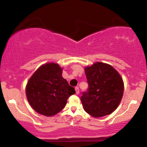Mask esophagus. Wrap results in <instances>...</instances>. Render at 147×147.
Masks as SVG:
<instances>
[{
	"instance_id": "1",
	"label": "esophagus",
	"mask_w": 147,
	"mask_h": 147,
	"mask_svg": "<svg viewBox=\"0 0 147 147\" xmlns=\"http://www.w3.org/2000/svg\"><path fill=\"white\" fill-rule=\"evenodd\" d=\"M75 91H76V94H77V95H78V94L79 93V89L78 87L75 88Z\"/></svg>"
}]
</instances>
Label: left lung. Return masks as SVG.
I'll return each mask as SVG.
<instances>
[{"label":"left lung","instance_id":"1","mask_svg":"<svg viewBox=\"0 0 147 147\" xmlns=\"http://www.w3.org/2000/svg\"><path fill=\"white\" fill-rule=\"evenodd\" d=\"M88 89L81 97L84 109L94 117L112 113L119 106L124 92V82L109 64L96 62L85 68Z\"/></svg>","mask_w":147,"mask_h":147}]
</instances>
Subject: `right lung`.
Listing matches in <instances>:
<instances>
[{"instance_id": "1", "label": "right lung", "mask_w": 147, "mask_h": 147, "mask_svg": "<svg viewBox=\"0 0 147 147\" xmlns=\"http://www.w3.org/2000/svg\"><path fill=\"white\" fill-rule=\"evenodd\" d=\"M62 71L59 64L45 63L28 80L27 99L38 113L48 117L55 115L65 107L68 97L75 93V88L62 77Z\"/></svg>"}]
</instances>
